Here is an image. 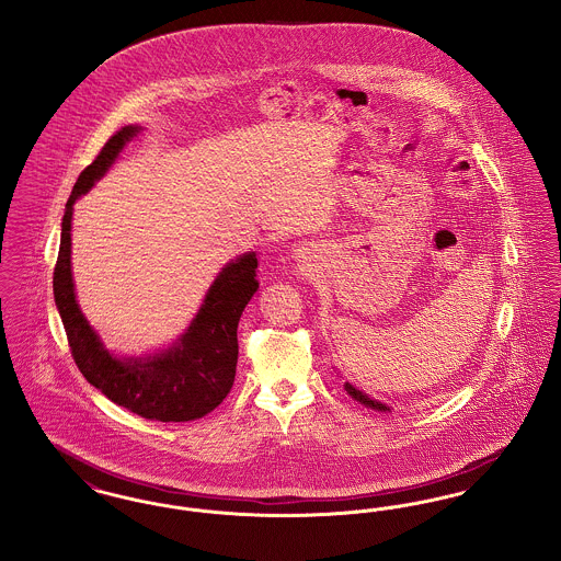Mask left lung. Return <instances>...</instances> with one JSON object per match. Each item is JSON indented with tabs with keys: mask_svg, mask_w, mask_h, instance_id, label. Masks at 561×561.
I'll use <instances>...</instances> for the list:
<instances>
[{
	"mask_svg": "<svg viewBox=\"0 0 561 561\" xmlns=\"http://www.w3.org/2000/svg\"><path fill=\"white\" fill-rule=\"evenodd\" d=\"M345 389H347V393L351 396V398H353V400L362 401L364 405H370V408H374V410H382V412H385V410H389L385 403L370 400L366 393H362L359 389H355L351 382H345Z\"/></svg>",
	"mask_w": 561,
	"mask_h": 561,
	"instance_id": "obj_1",
	"label": "left lung"
}]
</instances>
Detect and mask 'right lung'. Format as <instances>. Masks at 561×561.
Returning <instances> with one entry per match:
<instances>
[{
	"mask_svg": "<svg viewBox=\"0 0 561 561\" xmlns=\"http://www.w3.org/2000/svg\"><path fill=\"white\" fill-rule=\"evenodd\" d=\"M136 133L138 126H126L113 134L94 161L83 168L69 195L54 267V300L71 355L92 387L142 419L185 423L213 412L233 387L240 353L238 323L241 311L259 288V259L250 252L220 271L199 313L174 347L153 357L124 362L103 347L96 332L81 316L73 293L71 216L76 199L107 172L126 140Z\"/></svg>",
	"mask_w": 561,
	"mask_h": 561,
	"instance_id": "1",
	"label": "right lung"
}]
</instances>
